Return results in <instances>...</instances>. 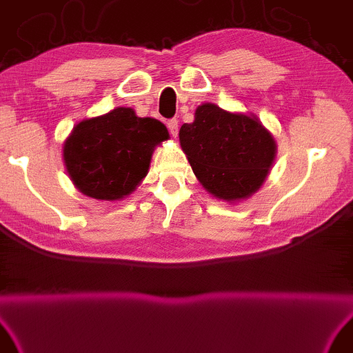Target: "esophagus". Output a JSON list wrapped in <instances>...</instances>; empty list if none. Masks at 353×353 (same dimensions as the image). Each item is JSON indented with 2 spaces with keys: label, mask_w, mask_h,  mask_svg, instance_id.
Instances as JSON below:
<instances>
[{
  "label": "esophagus",
  "mask_w": 353,
  "mask_h": 353,
  "mask_svg": "<svg viewBox=\"0 0 353 353\" xmlns=\"http://www.w3.org/2000/svg\"><path fill=\"white\" fill-rule=\"evenodd\" d=\"M166 127H168V130H170V135L171 137H177V119H170L166 122Z\"/></svg>",
  "instance_id": "obj_1"
}]
</instances>
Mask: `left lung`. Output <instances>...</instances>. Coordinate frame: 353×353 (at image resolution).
I'll use <instances>...</instances> for the list:
<instances>
[{
	"label": "left lung",
	"instance_id": "obj_1",
	"mask_svg": "<svg viewBox=\"0 0 353 353\" xmlns=\"http://www.w3.org/2000/svg\"><path fill=\"white\" fill-rule=\"evenodd\" d=\"M194 176L225 201L248 198L262 185L275 159V141L256 117L204 103L179 132Z\"/></svg>",
	"mask_w": 353,
	"mask_h": 353
}]
</instances>
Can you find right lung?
<instances>
[{
	"instance_id": "obj_1",
	"label": "right lung",
	"mask_w": 353,
	"mask_h": 353,
	"mask_svg": "<svg viewBox=\"0 0 353 353\" xmlns=\"http://www.w3.org/2000/svg\"><path fill=\"white\" fill-rule=\"evenodd\" d=\"M168 137L160 121L116 108L74 128L64 144L67 172L86 196L121 199L148 174L154 148Z\"/></svg>"
}]
</instances>
